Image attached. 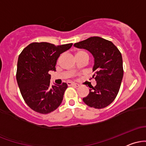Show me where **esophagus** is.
I'll return each mask as SVG.
<instances>
[{
  "mask_svg": "<svg viewBox=\"0 0 146 146\" xmlns=\"http://www.w3.org/2000/svg\"><path fill=\"white\" fill-rule=\"evenodd\" d=\"M67 84L68 85V86H75V87L80 86V84H78L71 82H67Z\"/></svg>",
  "mask_w": 146,
  "mask_h": 146,
  "instance_id": "34e87169",
  "label": "esophagus"
}]
</instances>
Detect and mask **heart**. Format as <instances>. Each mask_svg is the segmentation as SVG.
<instances>
[{
  "instance_id": "obj_1",
  "label": "heart",
  "mask_w": 146,
  "mask_h": 146,
  "mask_svg": "<svg viewBox=\"0 0 146 146\" xmlns=\"http://www.w3.org/2000/svg\"><path fill=\"white\" fill-rule=\"evenodd\" d=\"M83 52H84V51H79L78 53H83Z\"/></svg>"
}]
</instances>
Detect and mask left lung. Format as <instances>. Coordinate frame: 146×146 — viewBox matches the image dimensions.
Returning <instances> with one entry per match:
<instances>
[{"mask_svg": "<svg viewBox=\"0 0 146 146\" xmlns=\"http://www.w3.org/2000/svg\"><path fill=\"white\" fill-rule=\"evenodd\" d=\"M75 47L89 51L94 58L92 78L97 82L89 86V93L83 98L88 106L104 108L117 97L123 75V60L120 51L112 42L98 36L90 37L74 44Z\"/></svg>", "mask_w": 146, "mask_h": 146, "instance_id": "left-lung-1", "label": "left lung"}]
</instances>
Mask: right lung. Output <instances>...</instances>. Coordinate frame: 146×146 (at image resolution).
<instances>
[{"instance_id": "obj_1", "label": "right lung", "mask_w": 146, "mask_h": 146, "mask_svg": "<svg viewBox=\"0 0 146 146\" xmlns=\"http://www.w3.org/2000/svg\"><path fill=\"white\" fill-rule=\"evenodd\" d=\"M73 43L55 46L33 42L19 55L16 80L22 96L31 109L41 114L54 111L61 104L67 84H50V71H56L57 60Z\"/></svg>"}]
</instances>
